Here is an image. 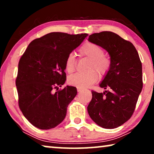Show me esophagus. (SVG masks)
I'll return each mask as SVG.
<instances>
[{
    "mask_svg": "<svg viewBox=\"0 0 154 154\" xmlns=\"http://www.w3.org/2000/svg\"><path fill=\"white\" fill-rule=\"evenodd\" d=\"M81 91H82V89H80V88H77V92H80Z\"/></svg>",
    "mask_w": 154,
    "mask_h": 154,
    "instance_id": "34e87169",
    "label": "esophagus"
}]
</instances>
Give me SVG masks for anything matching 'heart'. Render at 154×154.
I'll return each mask as SVG.
<instances>
[{
    "label": "heart",
    "mask_w": 154,
    "mask_h": 154,
    "mask_svg": "<svg viewBox=\"0 0 154 154\" xmlns=\"http://www.w3.org/2000/svg\"><path fill=\"white\" fill-rule=\"evenodd\" d=\"M79 53L83 56L90 58L88 70L91 71L85 73L74 74L68 78V83L80 89H85L90 87L98 80V74L105 75L111 67V60L109 57L104 54L103 49L95 43L87 42L83 44L79 49ZM76 58L72 53L67 56L65 60V68L68 72H73L76 66Z\"/></svg>",
    "instance_id": "heart-1"
}]
</instances>
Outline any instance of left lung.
<instances>
[{"label": "left lung", "instance_id": "obj_1", "mask_svg": "<svg viewBox=\"0 0 154 154\" xmlns=\"http://www.w3.org/2000/svg\"><path fill=\"white\" fill-rule=\"evenodd\" d=\"M88 41L108 52L111 67L100 83L103 93L92 91L88 112L106 129L120 126L131 118L143 88L142 64L133 44L110 31L94 33Z\"/></svg>", "mask_w": 154, "mask_h": 154}]
</instances>
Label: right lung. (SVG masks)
Listing matches in <instances>:
<instances>
[{"instance_id":"right-lung-1","label":"right lung","mask_w":154,"mask_h":154,"mask_svg":"<svg viewBox=\"0 0 154 154\" xmlns=\"http://www.w3.org/2000/svg\"><path fill=\"white\" fill-rule=\"evenodd\" d=\"M88 34L50 32L33 40L19 61L15 81L18 103L23 115L41 130L55 128L64 120L67 106L77 95L75 87L67 85L65 60Z\"/></svg>"}]
</instances>
